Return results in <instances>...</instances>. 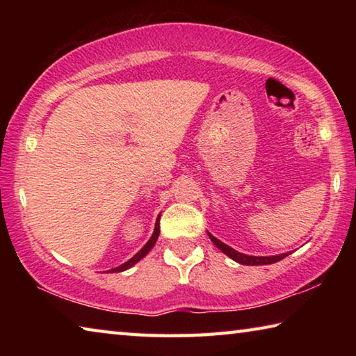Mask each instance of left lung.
Here are the masks:
<instances>
[{
	"label": "left lung",
	"instance_id": "1",
	"mask_svg": "<svg viewBox=\"0 0 356 356\" xmlns=\"http://www.w3.org/2000/svg\"><path fill=\"white\" fill-rule=\"evenodd\" d=\"M209 237H210V240H212L216 248L221 250L227 257H231L232 261H236L242 265H268V264L278 262V261H281V259L289 256V252H282V254H276V256H248V254H243V252L236 251L226 243H222L221 240L213 237L212 234H209Z\"/></svg>",
	"mask_w": 356,
	"mask_h": 356
}]
</instances>
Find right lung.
Returning <instances> with one entry per match:
<instances>
[{
  "instance_id": "add662e5",
  "label": "right lung",
  "mask_w": 356,
  "mask_h": 356,
  "mask_svg": "<svg viewBox=\"0 0 356 356\" xmlns=\"http://www.w3.org/2000/svg\"><path fill=\"white\" fill-rule=\"evenodd\" d=\"M159 236H160V215H159V218H156V221H155V229H154V234H152V237H150L149 240H147V243L143 246V248L136 252V254L131 257V259H129L127 262H124L122 265H119V267H116V268H111V270H108V273H119V272H125V270H129V268H131L134 267V265L136 264V262H140L141 259L147 254V252L154 248V245H155V242H156V238H159Z\"/></svg>"
}]
</instances>
